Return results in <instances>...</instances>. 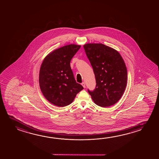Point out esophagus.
Listing matches in <instances>:
<instances>
[{
    "label": "esophagus",
    "instance_id": "esophagus-1",
    "mask_svg": "<svg viewBox=\"0 0 159 159\" xmlns=\"http://www.w3.org/2000/svg\"><path fill=\"white\" fill-rule=\"evenodd\" d=\"M81 85H82V86H83L84 88H85L86 87V86H85V83L84 82H83V83H81Z\"/></svg>",
    "mask_w": 159,
    "mask_h": 159
}]
</instances>
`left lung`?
<instances>
[{
	"instance_id": "left-lung-1",
	"label": "left lung",
	"mask_w": 159,
	"mask_h": 159,
	"mask_svg": "<svg viewBox=\"0 0 159 159\" xmlns=\"http://www.w3.org/2000/svg\"><path fill=\"white\" fill-rule=\"evenodd\" d=\"M96 79L94 91L88 90L94 102L105 107L116 104L125 91L127 69L117 50L100 43L84 45Z\"/></svg>"
}]
</instances>
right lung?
Returning a JSON list of instances; mask_svg holds the SVG:
<instances>
[{"instance_id":"add662e5","label":"right lung","mask_w":159,"mask_h":159,"mask_svg":"<svg viewBox=\"0 0 159 159\" xmlns=\"http://www.w3.org/2000/svg\"><path fill=\"white\" fill-rule=\"evenodd\" d=\"M80 47L71 44L54 50L47 55L41 65L40 88L47 100L57 107L70 104L84 89L76 83L70 64Z\"/></svg>"}]
</instances>
